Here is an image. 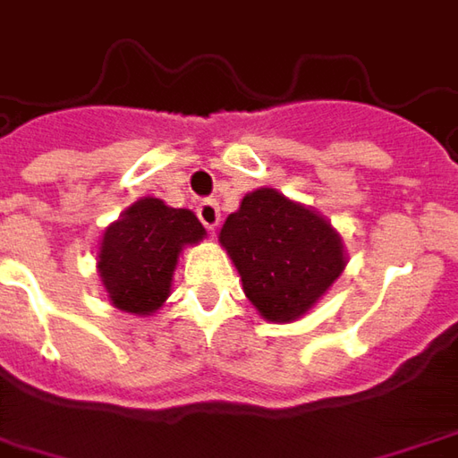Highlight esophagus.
Returning a JSON list of instances; mask_svg holds the SVG:
<instances>
[{"label": "esophagus", "mask_w": 458, "mask_h": 458, "mask_svg": "<svg viewBox=\"0 0 458 458\" xmlns=\"http://www.w3.org/2000/svg\"><path fill=\"white\" fill-rule=\"evenodd\" d=\"M198 217L203 220V225L208 230H216L220 225V208L216 200H203L198 205Z\"/></svg>", "instance_id": "esophagus-1"}]
</instances>
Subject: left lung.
Here are the masks:
<instances>
[{
    "label": "left lung",
    "instance_id": "1",
    "mask_svg": "<svg viewBox=\"0 0 458 458\" xmlns=\"http://www.w3.org/2000/svg\"><path fill=\"white\" fill-rule=\"evenodd\" d=\"M220 245L241 273L248 301L273 323L301 318L346 268L331 223L273 188L242 198L220 230Z\"/></svg>",
    "mask_w": 458,
    "mask_h": 458
}]
</instances>
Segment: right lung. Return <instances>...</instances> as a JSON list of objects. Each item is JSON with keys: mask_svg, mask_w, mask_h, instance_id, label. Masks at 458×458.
<instances>
[{"mask_svg": "<svg viewBox=\"0 0 458 458\" xmlns=\"http://www.w3.org/2000/svg\"><path fill=\"white\" fill-rule=\"evenodd\" d=\"M205 228L195 213L142 198L105 230L98 270L112 306L150 316L170 295L177 258L185 245L200 242Z\"/></svg>", "mask_w": 458, "mask_h": 458, "instance_id": "add662e5", "label": "right lung"}]
</instances>
